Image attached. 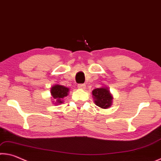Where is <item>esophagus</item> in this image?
Returning a JSON list of instances; mask_svg holds the SVG:
<instances>
[{"mask_svg": "<svg viewBox=\"0 0 161 161\" xmlns=\"http://www.w3.org/2000/svg\"><path fill=\"white\" fill-rule=\"evenodd\" d=\"M78 89H80V90H84L86 88V85H84V84H78Z\"/></svg>", "mask_w": 161, "mask_h": 161, "instance_id": "obj_1", "label": "esophagus"}]
</instances>
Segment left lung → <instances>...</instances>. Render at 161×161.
<instances>
[{"label":"left lung","mask_w":161,"mask_h":161,"mask_svg":"<svg viewBox=\"0 0 161 161\" xmlns=\"http://www.w3.org/2000/svg\"><path fill=\"white\" fill-rule=\"evenodd\" d=\"M92 93L95 103L98 107L106 109L111 106L113 96L106 87L94 89Z\"/></svg>","instance_id":"1"}]
</instances>
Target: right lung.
<instances>
[{
    "label": "right lung",
    "instance_id": "1",
    "mask_svg": "<svg viewBox=\"0 0 161 161\" xmlns=\"http://www.w3.org/2000/svg\"><path fill=\"white\" fill-rule=\"evenodd\" d=\"M68 92H69V88L63 86L58 85V84L53 86L51 89V93L53 98L56 100V103L58 104L63 103V99L68 96Z\"/></svg>",
    "mask_w": 161,
    "mask_h": 161
}]
</instances>
